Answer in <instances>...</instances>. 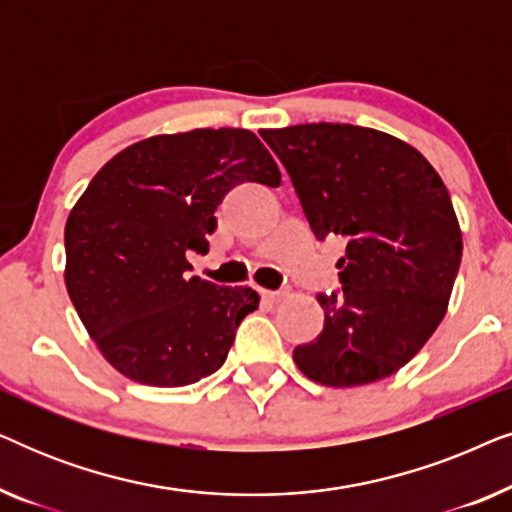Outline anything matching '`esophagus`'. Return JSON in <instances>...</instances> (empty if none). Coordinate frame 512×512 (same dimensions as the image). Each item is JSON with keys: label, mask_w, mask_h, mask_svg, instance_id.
Instances as JSON below:
<instances>
[{"label": "esophagus", "mask_w": 512, "mask_h": 512, "mask_svg": "<svg viewBox=\"0 0 512 512\" xmlns=\"http://www.w3.org/2000/svg\"><path fill=\"white\" fill-rule=\"evenodd\" d=\"M261 296H263V300H268V303H279V300H284L286 293H284V291H270V289H261Z\"/></svg>", "instance_id": "34e87169"}]
</instances>
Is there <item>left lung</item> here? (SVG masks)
Returning <instances> with one entry per match:
<instances>
[{"label": "left lung", "mask_w": 512, "mask_h": 512, "mask_svg": "<svg viewBox=\"0 0 512 512\" xmlns=\"http://www.w3.org/2000/svg\"><path fill=\"white\" fill-rule=\"evenodd\" d=\"M319 240H347L340 293H319L324 331L293 349L324 387H361L401 370L450 303L461 228L433 165L403 139L349 123L263 130Z\"/></svg>", "instance_id": "8db88e82"}]
</instances>
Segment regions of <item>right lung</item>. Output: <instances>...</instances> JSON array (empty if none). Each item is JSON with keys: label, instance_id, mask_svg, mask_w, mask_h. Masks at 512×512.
Instances as JSON below:
<instances>
[{"label": "right lung", "instance_id": "add662e5", "mask_svg": "<svg viewBox=\"0 0 512 512\" xmlns=\"http://www.w3.org/2000/svg\"><path fill=\"white\" fill-rule=\"evenodd\" d=\"M244 181L282 184L251 130L153 135L95 174L65 226V284L90 338L118 373L149 387H186L226 361L251 286L188 277L207 251L216 207Z\"/></svg>", "mask_w": 512, "mask_h": 512}]
</instances>
